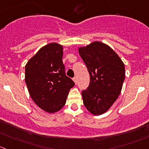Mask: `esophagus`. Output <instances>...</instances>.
<instances>
[{
	"label": "esophagus",
	"mask_w": 149,
	"mask_h": 149,
	"mask_svg": "<svg viewBox=\"0 0 149 149\" xmlns=\"http://www.w3.org/2000/svg\"><path fill=\"white\" fill-rule=\"evenodd\" d=\"M73 80H74V83H75V84H77V77H74Z\"/></svg>",
	"instance_id": "obj_1"
}]
</instances>
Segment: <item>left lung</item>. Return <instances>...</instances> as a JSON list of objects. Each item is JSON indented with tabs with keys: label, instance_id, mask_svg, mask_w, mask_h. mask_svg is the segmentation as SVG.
<instances>
[{
	"label": "left lung",
	"instance_id": "obj_1",
	"mask_svg": "<svg viewBox=\"0 0 149 149\" xmlns=\"http://www.w3.org/2000/svg\"><path fill=\"white\" fill-rule=\"evenodd\" d=\"M90 74V84L82 91L83 104L93 115L103 114L116 101L125 79V67L111 47L100 42L79 47Z\"/></svg>",
	"mask_w": 149,
	"mask_h": 149
}]
</instances>
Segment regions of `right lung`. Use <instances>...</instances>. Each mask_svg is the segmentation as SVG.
<instances>
[{
	"label": "right lung",
	"mask_w": 149,
	"mask_h": 149,
	"mask_svg": "<svg viewBox=\"0 0 149 149\" xmlns=\"http://www.w3.org/2000/svg\"><path fill=\"white\" fill-rule=\"evenodd\" d=\"M63 46L50 43L42 47L25 65V80L33 101L45 111L53 113L66 104L74 83L65 73Z\"/></svg>",
	"instance_id": "1"
}]
</instances>
